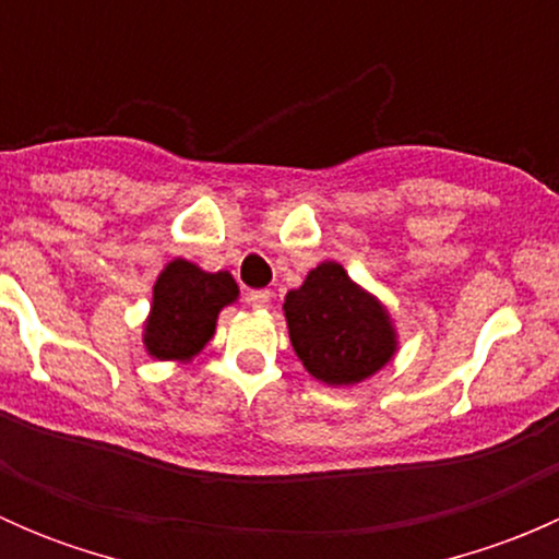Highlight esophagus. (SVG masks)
Segmentation results:
<instances>
[{"instance_id":"esophagus-1","label":"esophagus","mask_w":559,"mask_h":559,"mask_svg":"<svg viewBox=\"0 0 559 559\" xmlns=\"http://www.w3.org/2000/svg\"><path fill=\"white\" fill-rule=\"evenodd\" d=\"M270 297H273V295H270L267 289H253V292H248V295H246V302L259 311V308H267L270 306Z\"/></svg>"}]
</instances>
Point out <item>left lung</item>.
<instances>
[{
	"label": "left lung",
	"instance_id": "1",
	"mask_svg": "<svg viewBox=\"0 0 559 559\" xmlns=\"http://www.w3.org/2000/svg\"><path fill=\"white\" fill-rule=\"evenodd\" d=\"M284 316L297 359L326 386L362 384L400 348L389 308L332 259L286 292Z\"/></svg>",
	"mask_w": 559,
	"mask_h": 559
}]
</instances>
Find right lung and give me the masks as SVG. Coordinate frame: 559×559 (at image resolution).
<instances>
[{
    "mask_svg": "<svg viewBox=\"0 0 559 559\" xmlns=\"http://www.w3.org/2000/svg\"><path fill=\"white\" fill-rule=\"evenodd\" d=\"M233 273H207L189 259H170L154 284L143 321V346L159 362L186 365L216 335L218 313L238 302Z\"/></svg>",
    "mask_w": 559,
    "mask_h": 559,
    "instance_id": "right-lung-1",
    "label": "right lung"
}]
</instances>
